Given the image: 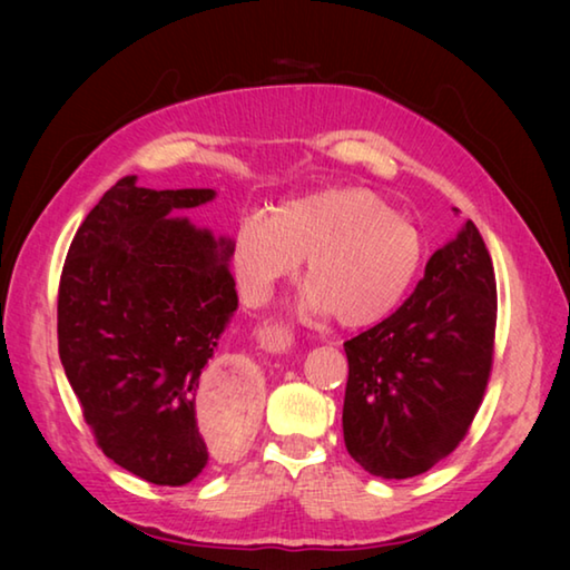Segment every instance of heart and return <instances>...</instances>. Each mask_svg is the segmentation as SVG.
<instances>
[{
	"label": "heart",
	"mask_w": 570,
	"mask_h": 570,
	"mask_svg": "<svg viewBox=\"0 0 570 570\" xmlns=\"http://www.w3.org/2000/svg\"><path fill=\"white\" fill-rule=\"evenodd\" d=\"M304 264V312L342 326H372L394 312L422 264V236L392 214L377 193L360 186L322 188L276 206L272 216L238 220L230 268L248 304Z\"/></svg>",
	"instance_id": "obj_1"
}]
</instances>
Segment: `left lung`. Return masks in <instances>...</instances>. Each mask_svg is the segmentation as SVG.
Returning <instances> with one entry per match:
<instances>
[{
	"label": "left lung",
	"instance_id": "8db88e82",
	"mask_svg": "<svg viewBox=\"0 0 570 570\" xmlns=\"http://www.w3.org/2000/svg\"><path fill=\"white\" fill-rule=\"evenodd\" d=\"M495 272L472 220L397 312L344 342V445L377 478L428 472L468 435L493 366Z\"/></svg>",
	"mask_w": 570,
	"mask_h": 570
}]
</instances>
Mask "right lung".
<instances>
[{"mask_svg": "<svg viewBox=\"0 0 570 570\" xmlns=\"http://www.w3.org/2000/svg\"><path fill=\"white\" fill-rule=\"evenodd\" d=\"M214 198L118 180L77 228L57 294L60 360L85 422L105 455L153 485H186L208 462L196 394L238 308L234 240L173 210ZM234 417L240 432L246 410Z\"/></svg>", "mask_w": 570, "mask_h": 570, "instance_id": "obj_1", "label": "right lung"}]
</instances>
